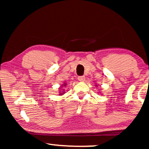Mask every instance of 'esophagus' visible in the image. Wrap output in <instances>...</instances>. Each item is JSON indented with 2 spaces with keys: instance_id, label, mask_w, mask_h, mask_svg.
<instances>
[{
  "instance_id": "34e87169",
  "label": "esophagus",
  "mask_w": 149,
  "mask_h": 149,
  "mask_svg": "<svg viewBox=\"0 0 149 149\" xmlns=\"http://www.w3.org/2000/svg\"><path fill=\"white\" fill-rule=\"evenodd\" d=\"M78 79L80 81H84L85 80V77L84 76H80L78 77Z\"/></svg>"
}]
</instances>
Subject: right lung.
<instances>
[{
    "mask_svg": "<svg viewBox=\"0 0 149 149\" xmlns=\"http://www.w3.org/2000/svg\"><path fill=\"white\" fill-rule=\"evenodd\" d=\"M66 83H64V84L62 85V86H66ZM62 86V87H63ZM60 89H61V88H60ZM63 90H64V89H63ZM61 91H62V93L61 92ZM64 93H65V91H61V90H60V93H59V95H63V94H64Z\"/></svg>",
    "mask_w": 149,
    "mask_h": 149,
    "instance_id": "1",
    "label": "right lung"
}]
</instances>
